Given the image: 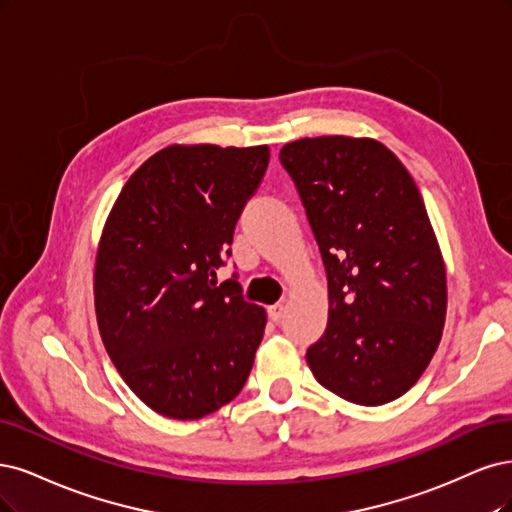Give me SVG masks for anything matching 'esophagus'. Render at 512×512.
<instances>
[{"label":"esophagus","mask_w":512,"mask_h":512,"mask_svg":"<svg viewBox=\"0 0 512 512\" xmlns=\"http://www.w3.org/2000/svg\"><path fill=\"white\" fill-rule=\"evenodd\" d=\"M285 312H287V306H285L283 302H278V304L270 306V317H272V321H274V323H278L280 319H283V317H285Z\"/></svg>","instance_id":"obj_1"}]
</instances>
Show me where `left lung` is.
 Wrapping results in <instances>:
<instances>
[{"mask_svg":"<svg viewBox=\"0 0 512 512\" xmlns=\"http://www.w3.org/2000/svg\"><path fill=\"white\" fill-rule=\"evenodd\" d=\"M278 157L327 274V327L308 368L346 402L400 398L432 361L447 317V272L415 180L372 138H302Z\"/></svg>","mask_w":512,"mask_h":512,"instance_id":"left-lung-1","label":"left lung"}]
</instances>
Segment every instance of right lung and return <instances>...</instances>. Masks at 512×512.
Masks as SVG:
<instances>
[{
	"mask_svg": "<svg viewBox=\"0 0 512 512\" xmlns=\"http://www.w3.org/2000/svg\"><path fill=\"white\" fill-rule=\"evenodd\" d=\"M270 148L172 144L129 176L95 259V315L114 368L170 419H202L251 374L266 310L217 283Z\"/></svg>",
	"mask_w": 512,
	"mask_h": 512,
	"instance_id": "obj_1",
	"label": "right lung"
}]
</instances>
